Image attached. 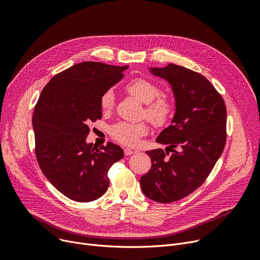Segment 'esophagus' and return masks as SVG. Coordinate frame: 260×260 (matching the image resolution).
<instances>
[{"instance_id": "34e87169", "label": "esophagus", "mask_w": 260, "mask_h": 260, "mask_svg": "<svg viewBox=\"0 0 260 260\" xmlns=\"http://www.w3.org/2000/svg\"><path fill=\"white\" fill-rule=\"evenodd\" d=\"M135 153H136V151H134V149H131V148H124V154H125L126 156L133 155V154H135Z\"/></svg>"}]
</instances>
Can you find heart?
<instances>
[{
    "instance_id": "obj_1",
    "label": "heart",
    "mask_w": 260,
    "mask_h": 260,
    "mask_svg": "<svg viewBox=\"0 0 260 260\" xmlns=\"http://www.w3.org/2000/svg\"><path fill=\"white\" fill-rule=\"evenodd\" d=\"M125 89L133 97L146 104L145 114L155 125H165L174 113V102L166 94H160V88L145 78H135L128 82ZM100 105L104 112H108L115 105V95L112 90H106L100 99ZM148 131L145 122L127 123L120 122L111 129L112 137L123 144H137L140 137Z\"/></svg>"
}]
</instances>
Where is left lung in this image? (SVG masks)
<instances>
[{
  "instance_id": "1",
  "label": "left lung",
  "mask_w": 260,
  "mask_h": 260,
  "mask_svg": "<svg viewBox=\"0 0 260 260\" xmlns=\"http://www.w3.org/2000/svg\"><path fill=\"white\" fill-rule=\"evenodd\" d=\"M149 72L171 84L176 112L171 125L156 140L166 144V149L146 152L152 167L140 178V185L147 198L170 203L197 189L221 156L226 108L221 94L196 72L175 64L151 67Z\"/></svg>"
}]
</instances>
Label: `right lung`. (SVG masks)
<instances>
[{"mask_svg":"<svg viewBox=\"0 0 260 260\" xmlns=\"http://www.w3.org/2000/svg\"><path fill=\"white\" fill-rule=\"evenodd\" d=\"M128 66L82 62L53 76L41 92L32 115L36 157L49 182L78 202L100 198L107 173L124 156L112 142H86L91 122L102 118L101 95L123 78Z\"/></svg>","mask_w":260,"mask_h":260,"instance_id":"add662e5","label":"right lung"}]
</instances>
